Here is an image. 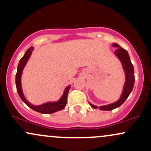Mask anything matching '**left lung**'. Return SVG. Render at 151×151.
Returning <instances> with one entry per match:
<instances>
[{"label":"left lung","instance_id":"left-lung-1","mask_svg":"<svg viewBox=\"0 0 151 151\" xmlns=\"http://www.w3.org/2000/svg\"><path fill=\"white\" fill-rule=\"evenodd\" d=\"M112 46L117 47L116 50L114 53L116 55L117 58L120 60L121 62L122 63L123 68H124V72H125L126 83L124 84V90H123L122 94H121L120 99L117 101L114 102L113 104H110L101 106L98 107L96 106H94L89 103L90 106L93 109H99L100 110L103 111H111L116 108H118L121 105H122L126 100V99L129 97L130 93L132 91L133 86H134V70H133V66L131 62V59H130L129 53L127 52L126 50L123 49L121 47L119 46L116 43L112 44Z\"/></svg>","mask_w":151,"mask_h":151}]
</instances>
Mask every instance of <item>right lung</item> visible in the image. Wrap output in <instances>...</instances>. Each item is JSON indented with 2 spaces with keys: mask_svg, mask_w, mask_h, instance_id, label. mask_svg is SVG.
Here are the masks:
<instances>
[{
  "mask_svg": "<svg viewBox=\"0 0 151 151\" xmlns=\"http://www.w3.org/2000/svg\"><path fill=\"white\" fill-rule=\"evenodd\" d=\"M34 48L32 47H30L27 51L25 52V55L22 58L20 59V62H19L18 70H17L16 76H15V84H16L17 91H18L19 96L22 99V101L26 105L32 110L35 111L39 112L41 114H52L55 112L58 111L62 110L65 107L67 101V95H68L69 90L70 89V85L67 86L64 91L63 95L60 100H58L56 102H47V103L43 104L42 105L40 106H34L31 104L27 101V99L24 96L23 93H22V86H21V75L22 73V70L25 66L27 63V60L30 58L32 52L33 51Z\"/></svg>",
  "mask_w": 151,
  "mask_h": 151,
  "instance_id": "right-lung-1",
  "label": "right lung"
}]
</instances>
